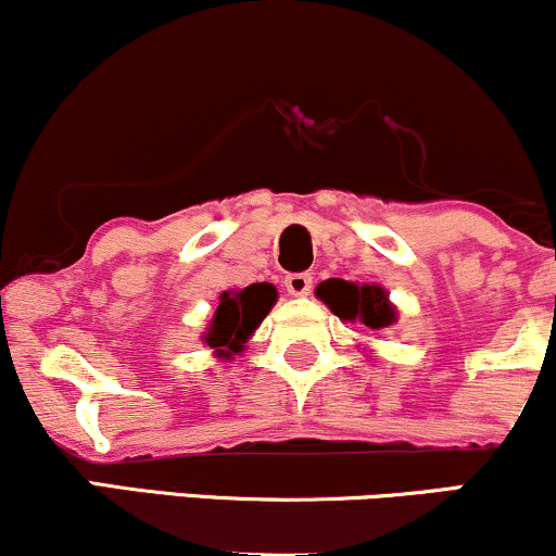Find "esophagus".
<instances>
[{"label":"esophagus","instance_id":"34e87169","mask_svg":"<svg viewBox=\"0 0 556 556\" xmlns=\"http://www.w3.org/2000/svg\"><path fill=\"white\" fill-rule=\"evenodd\" d=\"M285 287H287V292H290V295H295V298L308 295L311 287H314V277H311V274H305V271L287 274Z\"/></svg>","mask_w":556,"mask_h":556}]
</instances>
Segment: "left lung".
Wrapping results in <instances>:
<instances>
[{
    "label": "left lung",
    "mask_w": 556,
    "mask_h": 556,
    "mask_svg": "<svg viewBox=\"0 0 556 556\" xmlns=\"http://www.w3.org/2000/svg\"><path fill=\"white\" fill-rule=\"evenodd\" d=\"M316 298L329 305L342 321H358L366 329H384L397 321V308L389 303V292L381 285H355L344 279H327L316 287Z\"/></svg>",
    "instance_id": "obj_1"
}]
</instances>
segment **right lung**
Instances as JSON below:
<instances>
[{"mask_svg": "<svg viewBox=\"0 0 556 556\" xmlns=\"http://www.w3.org/2000/svg\"><path fill=\"white\" fill-rule=\"evenodd\" d=\"M277 303V287L269 282L248 285L242 290H227L219 295L216 311L203 334L208 348L214 350L216 358L229 361L245 350V342L261 327L271 305Z\"/></svg>", "mask_w": 556, "mask_h": 556, "instance_id": "1", "label": "right lung"}]
</instances>
